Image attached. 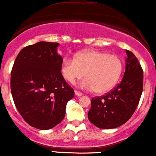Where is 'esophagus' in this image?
Segmentation results:
<instances>
[{
    "mask_svg": "<svg viewBox=\"0 0 156 156\" xmlns=\"http://www.w3.org/2000/svg\"><path fill=\"white\" fill-rule=\"evenodd\" d=\"M75 95H77V96L82 95V93L80 92V91H75Z\"/></svg>",
    "mask_w": 156,
    "mask_h": 156,
    "instance_id": "obj_1",
    "label": "esophagus"
}]
</instances>
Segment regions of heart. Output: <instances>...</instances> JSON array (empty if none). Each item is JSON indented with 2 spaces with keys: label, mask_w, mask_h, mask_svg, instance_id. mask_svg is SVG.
<instances>
[{
  "label": "heart",
  "mask_w": 156,
  "mask_h": 156,
  "mask_svg": "<svg viewBox=\"0 0 156 156\" xmlns=\"http://www.w3.org/2000/svg\"><path fill=\"white\" fill-rule=\"evenodd\" d=\"M123 70L120 58L101 51H85L77 54L75 59L65 58L61 72L66 81L74 84L85 76L81 87L103 94L117 84Z\"/></svg>",
  "instance_id": "obj_1"
}]
</instances>
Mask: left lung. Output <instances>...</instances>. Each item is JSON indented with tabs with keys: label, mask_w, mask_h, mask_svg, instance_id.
Instances as JSON below:
<instances>
[{
	"label": "left lung",
	"mask_w": 156,
	"mask_h": 156,
	"mask_svg": "<svg viewBox=\"0 0 156 156\" xmlns=\"http://www.w3.org/2000/svg\"><path fill=\"white\" fill-rule=\"evenodd\" d=\"M126 71L114 90L91 98L88 112L90 122L102 129H115L125 124L135 112L143 89V71L137 58L126 50Z\"/></svg>",
	"instance_id": "left-lung-1"
}]
</instances>
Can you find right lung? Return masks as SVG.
Segmentation results:
<instances>
[{
    "mask_svg": "<svg viewBox=\"0 0 156 156\" xmlns=\"http://www.w3.org/2000/svg\"><path fill=\"white\" fill-rule=\"evenodd\" d=\"M58 43L40 41L24 48L14 61L11 90L17 111L30 126L41 130L58 125L75 91L61 72L63 58Z\"/></svg>",
    "mask_w": 156,
    "mask_h": 156,
    "instance_id": "right-lung-1",
    "label": "right lung"
}]
</instances>
